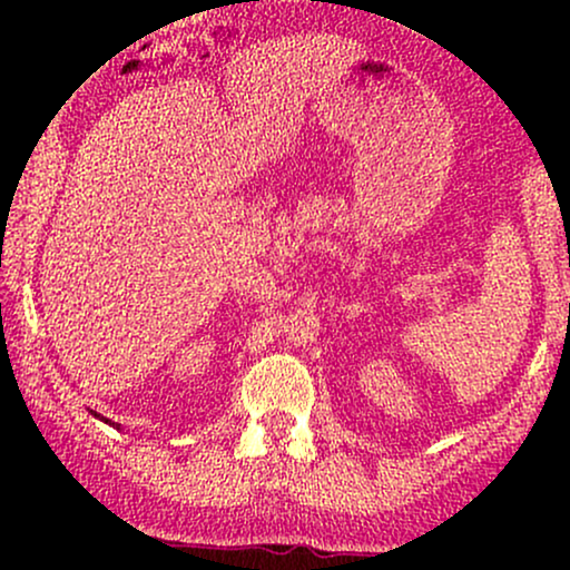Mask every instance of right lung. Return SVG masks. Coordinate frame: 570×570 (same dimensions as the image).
Returning a JSON list of instances; mask_svg holds the SVG:
<instances>
[{"label":"right lung","instance_id":"right-lung-1","mask_svg":"<svg viewBox=\"0 0 570 570\" xmlns=\"http://www.w3.org/2000/svg\"><path fill=\"white\" fill-rule=\"evenodd\" d=\"M96 417H101V415H96ZM101 421H104V423H109V426H115V423H112V421H107V417H101Z\"/></svg>","mask_w":570,"mask_h":570}]
</instances>
